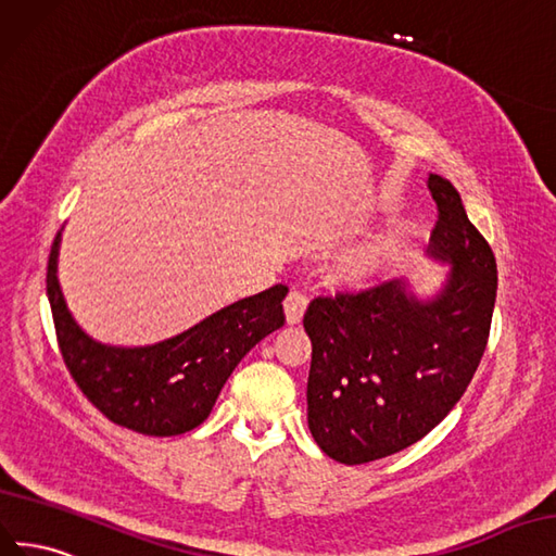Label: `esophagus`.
Wrapping results in <instances>:
<instances>
[{"label": "esophagus", "instance_id": "obj_1", "mask_svg": "<svg viewBox=\"0 0 556 556\" xmlns=\"http://www.w3.org/2000/svg\"><path fill=\"white\" fill-rule=\"evenodd\" d=\"M307 309V295L300 293V291H291L283 300V314H287V324H300L305 316Z\"/></svg>", "mask_w": 556, "mask_h": 556}]
</instances>
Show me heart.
<instances>
[{
	"mask_svg": "<svg viewBox=\"0 0 556 556\" xmlns=\"http://www.w3.org/2000/svg\"><path fill=\"white\" fill-rule=\"evenodd\" d=\"M415 226L395 224L384 232L372 235L370 240L344 251L336 267H332V279L342 287H368V283L384 277L389 269L399 265L415 247Z\"/></svg>",
	"mask_w": 556,
	"mask_h": 556,
	"instance_id": "1",
	"label": "heart"
}]
</instances>
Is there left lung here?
<instances>
[{"label": "left lung", "instance_id": "1", "mask_svg": "<svg viewBox=\"0 0 556 556\" xmlns=\"http://www.w3.org/2000/svg\"><path fill=\"white\" fill-rule=\"evenodd\" d=\"M438 204L431 258L447 265L433 293L393 279L363 293L314 298L309 431L330 458L358 466L415 445L450 415L480 366L496 303V258L462 195L431 174Z\"/></svg>", "mask_w": 556, "mask_h": 556}]
</instances>
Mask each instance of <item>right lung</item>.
<instances>
[{"label":"right lung","instance_id":"add662e5","mask_svg":"<svg viewBox=\"0 0 556 556\" xmlns=\"http://www.w3.org/2000/svg\"><path fill=\"white\" fill-rule=\"evenodd\" d=\"M62 230L46 273V293L58 344L74 382L106 419L135 433L169 438L193 431L228 377L253 346L283 326V283L220 307L179 336L144 346H116L90 338L76 324L58 279Z\"/></svg>","mask_w":556,"mask_h":556}]
</instances>
